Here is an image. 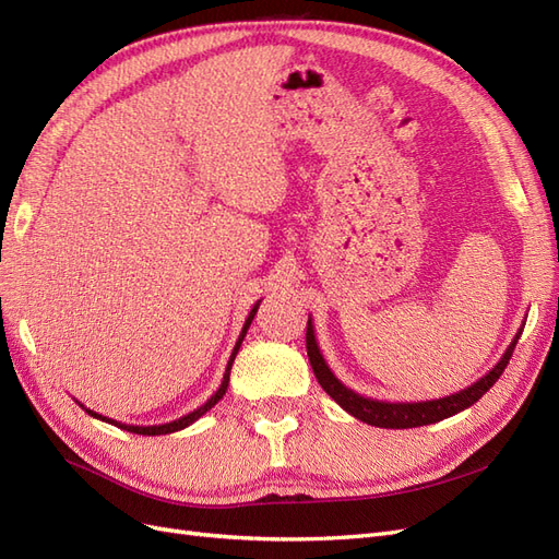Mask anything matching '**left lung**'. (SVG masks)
<instances>
[{
  "instance_id": "8db88e82",
  "label": "left lung",
  "mask_w": 559,
  "mask_h": 559,
  "mask_svg": "<svg viewBox=\"0 0 559 559\" xmlns=\"http://www.w3.org/2000/svg\"><path fill=\"white\" fill-rule=\"evenodd\" d=\"M522 335V329L515 333L511 345L506 347L503 357L497 361V366L485 373L480 380L473 382L471 386L462 389V392L443 396V399H431V401H415V403H392V401H378V399H368L354 392V389L345 386L341 380L333 376V370L324 361L317 345L314 337V326H312V317H308V333H306V345H308V357L310 366L314 370V378L321 384V389L341 405L343 411H347L352 417H357L370 427H380V429H413V427H425V425H436L445 417H452L456 413H462L471 408L473 403L483 399L485 392H489L501 373L503 368L509 366V359L513 357V349L518 345V337Z\"/></svg>"
}]
</instances>
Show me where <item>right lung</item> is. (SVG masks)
<instances>
[{"instance_id": "obj_1", "label": "right lung", "mask_w": 559, "mask_h": 559, "mask_svg": "<svg viewBox=\"0 0 559 559\" xmlns=\"http://www.w3.org/2000/svg\"><path fill=\"white\" fill-rule=\"evenodd\" d=\"M259 306H261V300L259 302H253V308L249 310V314H247V319H245V326H242V331H240V335H238V343H235V347H233V352H230V359H228V364H226V373H224V380H222V384H218V389L216 392L200 405V408H195V411H191L189 415H181L179 419H173V421H165V425H151V427H140V425H123V421H116V419H111V417H105V415H99V413H95V411H91V408H86V405L83 403H79L83 411H86L91 417H95V419H103V421H107V425H114V427H118V429H123V431H130V433H140V436H163V433H175V431H181V429H186V427H191L195 419H200L202 415H205L207 411H212L214 405L224 399V394H226V389H228V380H230V368H233V361H235V357H238V349H240V345H242V341H245V335H247V329L251 326V319H253V314H257V310H259Z\"/></svg>"}]
</instances>
